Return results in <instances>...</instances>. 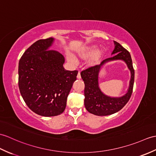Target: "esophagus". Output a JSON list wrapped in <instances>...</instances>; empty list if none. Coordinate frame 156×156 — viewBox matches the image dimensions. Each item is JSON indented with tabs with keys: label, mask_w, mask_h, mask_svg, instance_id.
I'll list each match as a JSON object with an SVG mask.
<instances>
[{
	"label": "esophagus",
	"mask_w": 156,
	"mask_h": 156,
	"mask_svg": "<svg viewBox=\"0 0 156 156\" xmlns=\"http://www.w3.org/2000/svg\"><path fill=\"white\" fill-rule=\"evenodd\" d=\"M77 78L78 79H80L81 78V76H80V72H78V75H77Z\"/></svg>",
	"instance_id": "obj_1"
}]
</instances>
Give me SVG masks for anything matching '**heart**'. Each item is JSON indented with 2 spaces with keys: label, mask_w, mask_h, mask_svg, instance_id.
Returning <instances> with one entry per match:
<instances>
[{
  "label": "heart",
  "mask_w": 156,
  "mask_h": 156,
  "mask_svg": "<svg viewBox=\"0 0 156 156\" xmlns=\"http://www.w3.org/2000/svg\"><path fill=\"white\" fill-rule=\"evenodd\" d=\"M97 52V49L95 48V47H90V48H87L84 50H81L78 53V56L79 58H80L81 59H87L88 58L94 56L92 59L90 61V65H96L97 64L99 63L100 60V56H101V53L100 52ZM97 54H96L95 53ZM68 60L70 62H74L75 60L73 57L72 56H68Z\"/></svg>",
  "instance_id": "heart-1"
}]
</instances>
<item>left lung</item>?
I'll return each mask as SVG.
<instances>
[{
  "mask_svg": "<svg viewBox=\"0 0 156 156\" xmlns=\"http://www.w3.org/2000/svg\"><path fill=\"white\" fill-rule=\"evenodd\" d=\"M113 56L104 60L100 65L90 67L81 72V77L84 82V106L90 113L96 115H108L120 110L128 103L132 96L134 83V69L133 68L131 55L118 42L114 41ZM124 60L131 72V79L127 93L123 97L115 98L105 95L101 91L98 85V74L101 67L106 62L113 60Z\"/></svg>",
  "mask_w": 156,
  "mask_h": 156,
  "instance_id": "8db88e82",
  "label": "left lung"
}]
</instances>
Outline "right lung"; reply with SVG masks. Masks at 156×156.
<instances>
[{
  "mask_svg": "<svg viewBox=\"0 0 156 156\" xmlns=\"http://www.w3.org/2000/svg\"><path fill=\"white\" fill-rule=\"evenodd\" d=\"M53 38L35 42L24 52L19 63V87L30 109L45 117L61 114L76 80L77 70H64V57L49 50Z\"/></svg>",
  "mask_w": 156,
  "mask_h": 156,
  "instance_id": "right-lung-1",
  "label": "right lung"
}]
</instances>
